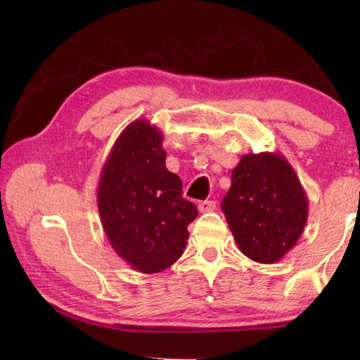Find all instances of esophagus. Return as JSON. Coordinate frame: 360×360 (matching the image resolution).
Listing matches in <instances>:
<instances>
[{
    "instance_id": "1",
    "label": "esophagus",
    "mask_w": 360,
    "mask_h": 360,
    "mask_svg": "<svg viewBox=\"0 0 360 360\" xmlns=\"http://www.w3.org/2000/svg\"><path fill=\"white\" fill-rule=\"evenodd\" d=\"M215 207H217L215 201H201L200 205H198V210H200L201 213H207V212L215 210Z\"/></svg>"
}]
</instances>
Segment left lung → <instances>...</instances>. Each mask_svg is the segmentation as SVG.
Listing matches in <instances>:
<instances>
[{
	"label": "left lung",
	"mask_w": 360,
	"mask_h": 360,
	"mask_svg": "<svg viewBox=\"0 0 360 360\" xmlns=\"http://www.w3.org/2000/svg\"><path fill=\"white\" fill-rule=\"evenodd\" d=\"M223 209L236 246L257 263L272 264L292 249L308 219V198L280 153H249L232 170Z\"/></svg>",
	"instance_id": "obj_1"
}]
</instances>
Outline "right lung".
<instances>
[{
    "label": "right lung",
    "mask_w": 360,
    "mask_h": 360,
    "mask_svg": "<svg viewBox=\"0 0 360 360\" xmlns=\"http://www.w3.org/2000/svg\"><path fill=\"white\" fill-rule=\"evenodd\" d=\"M162 133L147 119L131 122L102 167L97 207L111 248L134 271L162 272L184 254L187 226L198 217L167 170Z\"/></svg>",
    "instance_id": "1"
}]
</instances>
